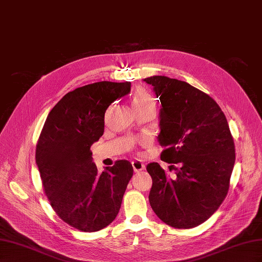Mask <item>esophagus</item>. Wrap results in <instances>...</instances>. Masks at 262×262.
I'll use <instances>...</instances> for the list:
<instances>
[{"mask_svg": "<svg viewBox=\"0 0 262 262\" xmlns=\"http://www.w3.org/2000/svg\"><path fill=\"white\" fill-rule=\"evenodd\" d=\"M132 167H133L134 171L139 172V171H142L145 169V165L139 161H134V162H132Z\"/></svg>", "mask_w": 262, "mask_h": 262, "instance_id": "esophagus-1", "label": "esophagus"}]
</instances>
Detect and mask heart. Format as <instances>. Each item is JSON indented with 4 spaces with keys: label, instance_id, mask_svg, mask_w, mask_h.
<instances>
[{
    "label": "heart",
    "instance_id": "obj_1",
    "mask_svg": "<svg viewBox=\"0 0 262 262\" xmlns=\"http://www.w3.org/2000/svg\"><path fill=\"white\" fill-rule=\"evenodd\" d=\"M133 107H153L156 108L155 100L147 91L139 89L133 95Z\"/></svg>",
    "mask_w": 262,
    "mask_h": 262
}]
</instances>
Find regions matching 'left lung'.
<instances>
[{
  "label": "left lung",
  "instance_id": "left-lung-1",
  "mask_svg": "<svg viewBox=\"0 0 262 262\" xmlns=\"http://www.w3.org/2000/svg\"><path fill=\"white\" fill-rule=\"evenodd\" d=\"M162 108L158 142L161 160L175 170L166 175L160 164L147 165L152 177L148 200L164 223L175 228L202 224L224 201L235 164V145L224 113L209 95L176 78H144Z\"/></svg>",
  "mask_w": 262,
  "mask_h": 262
}]
</instances>
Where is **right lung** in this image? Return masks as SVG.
<instances>
[{
  "label": "right lung",
  "mask_w": 262,
  "mask_h": 262,
  "mask_svg": "<svg viewBox=\"0 0 262 262\" xmlns=\"http://www.w3.org/2000/svg\"><path fill=\"white\" fill-rule=\"evenodd\" d=\"M130 90V82L104 81L69 92L39 137L36 164L45 193L58 216L78 231L97 232L112 223L133 175L124 160L98 172L91 152L104 134L107 108Z\"/></svg>",
  "instance_id": "1"
}]
</instances>
